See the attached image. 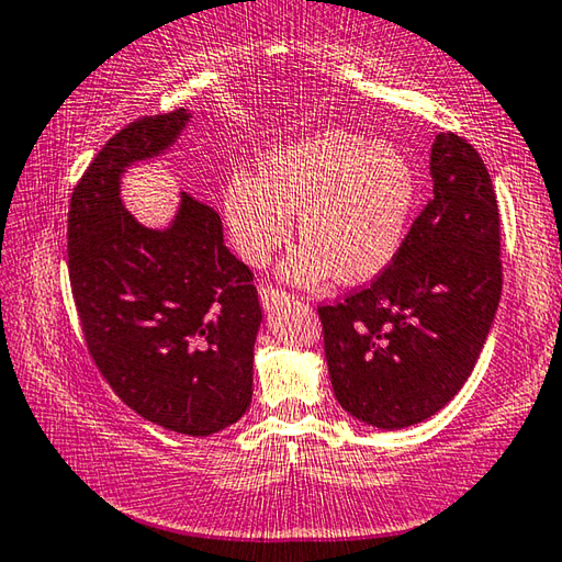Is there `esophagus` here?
I'll use <instances>...</instances> for the list:
<instances>
[{
  "mask_svg": "<svg viewBox=\"0 0 562 562\" xmlns=\"http://www.w3.org/2000/svg\"><path fill=\"white\" fill-rule=\"evenodd\" d=\"M260 302H262L265 310H272V307H278L280 302H290V294L284 290L272 288V284H268V288H260Z\"/></svg>",
  "mask_w": 562,
  "mask_h": 562,
  "instance_id": "34e87169",
  "label": "esophagus"
}]
</instances>
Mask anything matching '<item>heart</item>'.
Wrapping results in <instances>:
<instances>
[{
	"label": "heart",
	"mask_w": 562,
	"mask_h": 562,
	"mask_svg": "<svg viewBox=\"0 0 562 562\" xmlns=\"http://www.w3.org/2000/svg\"><path fill=\"white\" fill-rule=\"evenodd\" d=\"M258 165V177L233 171L221 196L233 248L255 268L288 243L292 213L304 240L282 274L294 284L371 280L401 252L417 175L397 147L322 130L270 147Z\"/></svg>",
	"instance_id": "obj_1"
}]
</instances>
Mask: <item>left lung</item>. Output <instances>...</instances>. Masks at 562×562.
Segmentation results:
<instances>
[{
  "label": "left lung",
  "instance_id": "1",
  "mask_svg": "<svg viewBox=\"0 0 562 562\" xmlns=\"http://www.w3.org/2000/svg\"><path fill=\"white\" fill-rule=\"evenodd\" d=\"M432 196L401 252L369 288L319 307L334 395L379 430H403L452 401L472 373L502 300L492 177L467 139L430 151Z\"/></svg>",
  "mask_w": 562,
  "mask_h": 562
}]
</instances>
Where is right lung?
Returning <instances> with one entry per match:
<instances>
[{
    "label": "right lung",
    "instance_id": "add662e5",
    "mask_svg": "<svg viewBox=\"0 0 562 562\" xmlns=\"http://www.w3.org/2000/svg\"><path fill=\"white\" fill-rule=\"evenodd\" d=\"M191 112L130 122L90 161L68 209V274L88 351L122 403L165 430L206 437L252 397L262 322L252 272L221 216L181 193L167 228L122 206L120 179L175 145Z\"/></svg>",
    "mask_w": 562,
    "mask_h": 562
}]
</instances>
